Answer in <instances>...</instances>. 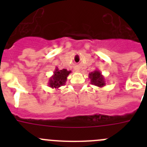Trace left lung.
<instances>
[{"label": "left lung", "instance_id": "8db88e82", "mask_svg": "<svg viewBox=\"0 0 147 147\" xmlns=\"http://www.w3.org/2000/svg\"><path fill=\"white\" fill-rule=\"evenodd\" d=\"M89 78L90 80V83L98 88H102L106 85L105 77L98 70H95L93 72L89 74Z\"/></svg>", "mask_w": 147, "mask_h": 147}]
</instances>
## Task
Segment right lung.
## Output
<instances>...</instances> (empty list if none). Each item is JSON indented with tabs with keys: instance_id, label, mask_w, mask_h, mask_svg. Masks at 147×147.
Segmentation results:
<instances>
[{
	"instance_id": "obj_1",
	"label": "right lung",
	"mask_w": 147,
	"mask_h": 147,
	"mask_svg": "<svg viewBox=\"0 0 147 147\" xmlns=\"http://www.w3.org/2000/svg\"><path fill=\"white\" fill-rule=\"evenodd\" d=\"M71 73V71H67V69L59 70L57 67H56L53 76L49 78V87L51 88L58 89L59 87L65 85V83L67 81V77Z\"/></svg>"
}]
</instances>
